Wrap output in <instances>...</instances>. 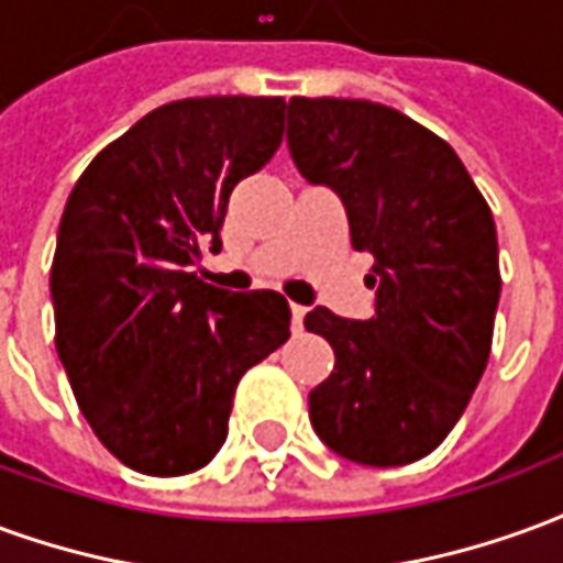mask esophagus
<instances>
[{"instance_id":"obj_1","label":"esophagus","mask_w":563,"mask_h":563,"mask_svg":"<svg viewBox=\"0 0 563 563\" xmlns=\"http://www.w3.org/2000/svg\"><path fill=\"white\" fill-rule=\"evenodd\" d=\"M289 310H292V329L301 331V325H305L307 307L305 305H289Z\"/></svg>"}]
</instances>
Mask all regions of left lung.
<instances>
[{"label": "left lung", "mask_w": 563, "mask_h": 563, "mask_svg": "<svg viewBox=\"0 0 563 563\" xmlns=\"http://www.w3.org/2000/svg\"><path fill=\"white\" fill-rule=\"evenodd\" d=\"M286 111L295 168L338 192L353 246L377 258L374 317H305L334 350L310 422L355 464H410L443 443L488 365L500 298L492 210L459 153L395 108L295 96Z\"/></svg>", "instance_id": "left-lung-1"}]
</instances>
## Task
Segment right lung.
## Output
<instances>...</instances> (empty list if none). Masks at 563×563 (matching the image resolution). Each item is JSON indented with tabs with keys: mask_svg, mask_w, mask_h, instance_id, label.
Returning a JSON list of instances; mask_svg holds the SVG:
<instances>
[{
	"mask_svg": "<svg viewBox=\"0 0 563 563\" xmlns=\"http://www.w3.org/2000/svg\"><path fill=\"white\" fill-rule=\"evenodd\" d=\"M283 99H180L141 117L80 174L59 220L56 353L104 449L147 476L205 467L238 383L289 338L280 292L198 280L238 180L283 139Z\"/></svg>",
	"mask_w": 563,
	"mask_h": 563,
	"instance_id": "right-lung-1",
	"label": "right lung"
}]
</instances>
